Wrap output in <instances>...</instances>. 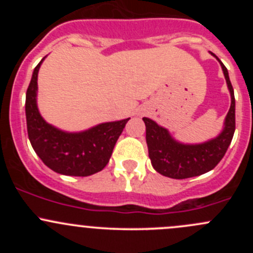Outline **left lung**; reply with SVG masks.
Here are the masks:
<instances>
[{
    "instance_id": "obj_1",
    "label": "left lung",
    "mask_w": 253,
    "mask_h": 253,
    "mask_svg": "<svg viewBox=\"0 0 253 253\" xmlns=\"http://www.w3.org/2000/svg\"><path fill=\"white\" fill-rule=\"evenodd\" d=\"M218 61L220 62L219 58ZM220 65L230 90L231 105L226 115L225 127L216 138L202 144H181L171 138L167 129L153 120L143 117L149 158L159 174L177 180L202 175L214 169L225 155L235 132V96L228 70L221 62Z\"/></svg>"
}]
</instances>
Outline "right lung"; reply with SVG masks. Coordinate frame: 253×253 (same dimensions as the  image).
I'll list each match as a JSON object with an SVG mask.
<instances>
[{"label": "right lung", "instance_id": "right-lung-1", "mask_svg": "<svg viewBox=\"0 0 253 253\" xmlns=\"http://www.w3.org/2000/svg\"><path fill=\"white\" fill-rule=\"evenodd\" d=\"M42 62L34 68L25 96L28 137L33 149L46 167L58 174L89 176L101 171L129 119L106 122L79 133H66L46 124L37 106L38 72Z\"/></svg>", "mask_w": 253, "mask_h": 253}]
</instances>
